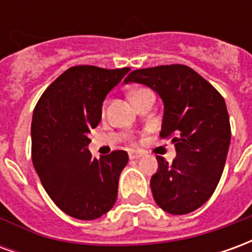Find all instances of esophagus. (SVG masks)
<instances>
[{"label": "esophagus", "mask_w": 252, "mask_h": 252, "mask_svg": "<svg viewBox=\"0 0 252 252\" xmlns=\"http://www.w3.org/2000/svg\"><path fill=\"white\" fill-rule=\"evenodd\" d=\"M142 153H137V151H131L129 153V159H139L142 157Z\"/></svg>", "instance_id": "obj_1"}]
</instances>
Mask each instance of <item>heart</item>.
Returning <instances> with one entry per match:
<instances>
[{"label":"heart","mask_w":252,"mask_h":252,"mask_svg":"<svg viewBox=\"0 0 252 252\" xmlns=\"http://www.w3.org/2000/svg\"><path fill=\"white\" fill-rule=\"evenodd\" d=\"M144 93H150V90L146 88H140V89H136V90H133L131 93V99L135 98V97H137V95H142V94Z\"/></svg>","instance_id":"heart-1"}]
</instances>
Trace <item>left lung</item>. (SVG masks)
<instances>
[{
  "label": "left lung",
  "mask_w": 252,
  "mask_h": 252,
  "mask_svg": "<svg viewBox=\"0 0 252 252\" xmlns=\"http://www.w3.org/2000/svg\"><path fill=\"white\" fill-rule=\"evenodd\" d=\"M124 82H139L163 99L164 115L159 136L171 139L177 158L158 159L151 190L159 208L186 215L211 198L221 178L231 142L225 101L198 72L185 64L139 68Z\"/></svg>",
  "instance_id": "8db88e82"
}]
</instances>
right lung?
Masks as SVG:
<instances>
[{"label":"right lung","mask_w":252,"mask_h":252,"mask_svg":"<svg viewBox=\"0 0 252 252\" xmlns=\"http://www.w3.org/2000/svg\"><path fill=\"white\" fill-rule=\"evenodd\" d=\"M129 70L70 67L36 104L31 126L32 162L47 194L68 216L95 220L117 200L119 177L128 154L116 150L93 158L88 135L98 126L106 94Z\"/></svg>","instance_id":"right-lung-1"}]
</instances>
